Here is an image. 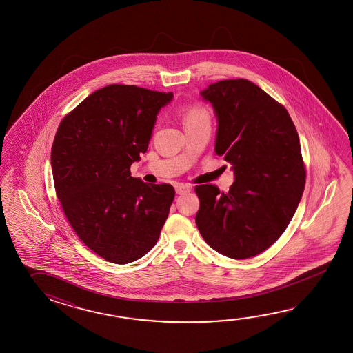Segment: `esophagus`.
I'll return each instance as SVG.
<instances>
[{"instance_id":"esophagus-1","label":"esophagus","mask_w":353,"mask_h":353,"mask_svg":"<svg viewBox=\"0 0 353 353\" xmlns=\"http://www.w3.org/2000/svg\"><path fill=\"white\" fill-rule=\"evenodd\" d=\"M175 192H176V194H185L188 192H190V185H188V184H176L175 185Z\"/></svg>"}]
</instances>
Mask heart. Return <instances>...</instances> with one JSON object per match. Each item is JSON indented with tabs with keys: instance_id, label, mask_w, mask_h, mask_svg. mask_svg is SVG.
I'll list each match as a JSON object with an SVG mask.
<instances>
[{
	"instance_id": "b5f03b06",
	"label": "heart",
	"mask_w": 353,
	"mask_h": 353,
	"mask_svg": "<svg viewBox=\"0 0 353 353\" xmlns=\"http://www.w3.org/2000/svg\"><path fill=\"white\" fill-rule=\"evenodd\" d=\"M185 123L195 121H208V114L201 107H192L185 113Z\"/></svg>"
}]
</instances>
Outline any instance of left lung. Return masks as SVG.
Wrapping results in <instances>:
<instances>
[{
	"label": "left lung",
	"mask_w": 353,
	"mask_h": 353,
	"mask_svg": "<svg viewBox=\"0 0 353 353\" xmlns=\"http://www.w3.org/2000/svg\"><path fill=\"white\" fill-rule=\"evenodd\" d=\"M201 97L214 110V151L234 181L228 193L195 187V223L219 254L248 259L278 240L298 208L305 185L299 136L285 107L246 79L213 83Z\"/></svg>",
	"instance_id": "left-lung-1"
}]
</instances>
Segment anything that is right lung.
<instances>
[{
  "label": "right lung",
  "instance_id": "obj_1",
  "mask_svg": "<svg viewBox=\"0 0 353 353\" xmlns=\"http://www.w3.org/2000/svg\"><path fill=\"white\" fill-rule=\"evenodd\" d=\"M173 98L111 84L60 122L50 159L55 192L78 237L110 263L143 257L165 223L174 188L132 178L130 166L148 150L159 112Z\"/></svg>",
  "mask_w": 353,
  "mask_h": 353
}]
</instances>
